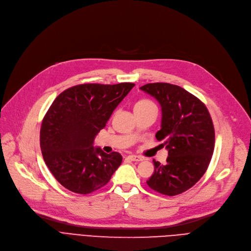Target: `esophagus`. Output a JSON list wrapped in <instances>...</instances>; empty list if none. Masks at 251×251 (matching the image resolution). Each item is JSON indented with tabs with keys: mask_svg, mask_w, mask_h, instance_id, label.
Segmentation results:
<instances>
[{
	"mask_svg": "<svg viewBox=\"0 0 251 251\" xmlns=\"http://www.w3.org/2000/svg\"><path fill=\"white\" fill-rule=\"evenodd\" d=\"M129 160L131 161H136V162H140V161H143V158L140 157V156H136V155H129L127 157Z\"/></svg>",
	"mask_w": 251,
	"mask_h": 251,
	"instance_id": "1",
	"label": "esophagus"
}]
</instances>
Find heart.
<instances>
[{"label":"heart","instance_id":"heart-1","mask_svg":"<svg viewBox=\"0 0 251 251\" xmlns=\"http://www.w3.org/2000/svg\"><path fill=\"white\" fill-rule=\"evenodd\" d=\"M151 104H154V103L150 100H147V99H143V100H140L139 102L136 103L135 107H141V106H147V105H151Z\"/></svg>","mask_w":251,"mask_h":251}]
</instances>
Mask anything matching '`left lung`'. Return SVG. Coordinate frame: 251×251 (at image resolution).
Returning <instances> with one entry per match:
<instances>
[{"label": "left lung", "mask_w": 251, "mask_h": 251, "mask_svg": "<svg viewBox=\"0 0 251 251\" xmlns=\"http://www.w3.org/2000/svg\"><path fill=\"white\" fill-rule=\"evenodd\" d=\"M140 89L161 105L156 139L168 150L166 164L153 160L147 184L157 193L176 196L194 186L207 171L215 147V129L208 108L195 95L169 83H150Z\"/></svg>", "instance_id": "left-lung-1"}]
</instances>
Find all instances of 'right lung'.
<instances>
[{
    "mask_svg": "<svg viewBox=\"0 0 251 251\" xmlns=\"http://www.w3.org/2000/svg\"><path fill=\"white\" fill-rule=\"evenodd\" d=\"M135 86L81 84L58 95L44 115L40 148L54 178L73 193L87 195L104 186L120 167V153L93 146L113 110Z\"/></svg>",
    "mask_w": 251,
    "mask_h": 251,
    "instance_id": "1",
    "label": "right lung"
}]
</instances>
